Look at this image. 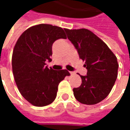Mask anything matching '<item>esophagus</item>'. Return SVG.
<instances>
[{
    "mask_svg": "<svg viewBox=\"0 0 130 130\" xmlns=\"http://www.w3.org/2000/svg\"><path fill=\"white\" fill-rule=\"evenodd\" d=\"M70 73L71 74V75H74V72H70Z\"/></svg>",
    "mask_w": 130,
    "mask_h": 130,
    "instance_id": "34e87169",
    "label": "esophagus"
}]
</instances>
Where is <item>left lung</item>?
Wrapping results in <instances>:
<instances>
[{
	"mask_svg": "<svg viewBox=\"0 0 130 130\" xmlns=\"http://www.w3.org/2000/svg\"><path fill=\"white\" fill-rule=\"evenodd\" d=\"M68 38L84 61L87 75L82 76V85L73 89L79 102L92 105L108 96L118 76L117 58L102 40L86 28H64Z\"/></svg>",
	"mask_w": 130,
	"mask_h": 130,
	"instance_id": "1",
	"label": "left lung"
}]
</instances>
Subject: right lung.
I'll return each mask as SVG.
<instances>
[{
  "label": "right lung",
  "mask_w": 130,
  "mask_h": 130,
  "mask_svg": "<svg viewBox=\"0 0 130 130\" xmlns=\"http://www.w3.org/2000/svg\"><path fill=\"white\" fill-rule=\"evenodd\" d=\"M66 39L64 30L50 24H38L26 30L13 50L12 66L19 92L35 106H44L56 99L58 84L70 74L66 70H54L46 66L52 56V45Z\"/></svg>",
  "instance_id": "1"
}]
</instances>
